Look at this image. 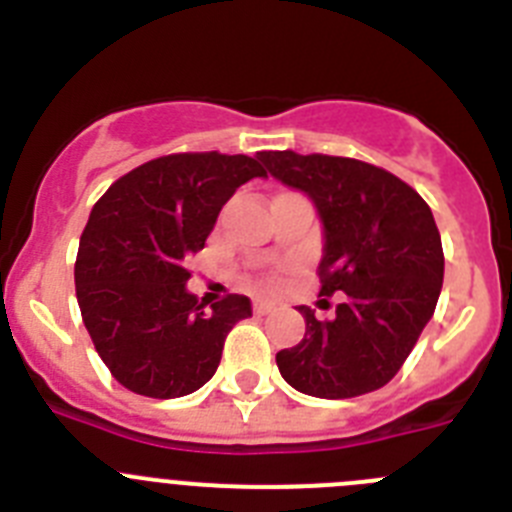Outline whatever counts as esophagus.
<instances>
[{"label":"esophagus","mask_w":512,"mask_h":512,"mask_svg":"<svg viewBox=\"0 0 512 512\" xmlns=\"http://www.w3.org/2000/svg\"><path fill=\"white\" fill-rule=\"evenodd\" d=\"M274 307L277 305H274L271 300H253V312H256V315H269Z\"/></svg>","instance_id":"34e87169"}]
</instances>
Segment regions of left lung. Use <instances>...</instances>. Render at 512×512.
<instances>
[{
    "label": "left lung",
    "instance_id": "left-lung-1",
    "mask_svg": "<svg viewBox=\"0 0 512 512\" xmlns=\"http://www.w3.org/2000/svg\"><path fill=\"white\" fill-rule=\"evenodd\" d=\"M259 161L315 202L325 230L320 297L343 292L330 320L300 307L305 338L279 351V372L325 400L379 390L400 372L441 295L443 248L431 207L395 174L356 158L261 151Z\"/></svg>",
    "mask_w": 512,
    "mask_h": 512
}]
</instances>
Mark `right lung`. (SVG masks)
<instances>
[{
    "label": "right lung",
    "instance_id": "add662e5",
    "mask_svg": "<svg viewBox=\"0 0 512 512\" xmlns=\"http://www.w3.org/2000/svg\"><path fill=\"white\" fill-rule=\"evenodd\" d=\"M253 176L251 156L171 153L120 176L81 233L74 282L99 359L135 395H192L215 374L228 333L251 300L228 295L210 310L187 292L192 253L225 202Z\"/></svg>",
    "mask_w": 512,
    "mask_h": 512
}]
</instances>
